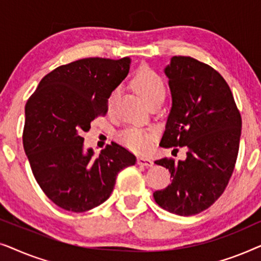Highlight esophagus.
Listing matches in <instances>:
<instances>
[{"label":"esophagus","mask_w":261,"mask_h":261,"mask_svg":"<svg viewBox=\"0 0 261 261\" xmlns=\"http://www.w3.org/2000/svg\"><path fill=\"white\" fill-rule=\"evenodd\" d=\"M137 163L139 165L141 166H146V167H149V166H153V160L151 158H145V156H139Z\"/></svg>","instance_id":"34e87169"}]
</instances>
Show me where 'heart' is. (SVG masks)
Returning a JSON list of instances; mask_svg holds the SVG:
<instances>
[{
	"label": "heart",
	"instance_id": "heart-1",
	"mask_svg": "<svg viewBox=\"0 0 261 261\" xmlns=\"http://www.w3.org/2000/svg\"><path fill=\"white\" fill-rule=\"evenodd\" d=\"M132 84L139 94H140L146 102L151 103L160 97H165L166 88L158 73L154 72L149 67H140L138 72L134 74ZM116 91H113L108 98V109L113 108L116 98ZM155 132L152 129H146L140 127L127 128L120 134V141L122 145L129 148L130 151L137 153H146L152 147L155 140Z\"/></svg>",
	"mask_w": 261,
	"mask_h": 261
}]
</instances>
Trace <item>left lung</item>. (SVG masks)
<instances>
[{
	"label": "left lung",
	"mask_w": 261,
	"mask_h": 261,
	"mask_svg": "<svg viewBox=\"0 0 261 261\" xmlns=\"http://www.w3.org/2000/svg\"><path fill=\"white\" fill-rule=\"evenodd\" d=\"M172 97L160 146H187V159L163 158L172 181L153 194L167 212L199 214L223 194L237 163L241 116L224 78L191 57L176 56L164 69Z\"/></svg>",
	"instance_id": "1"
}]
</instances>
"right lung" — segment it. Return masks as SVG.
Returning <instances> with one entry per match:
<instances>
[{
  "label": "right lung",
  "instance_id": "add662e5",
  "mask_svg": "<svg viewBox=\"0 0 261 261\" xmlns=\"http://www.w3.org/2000/svg\"><path fill=\"white\" fill-rule=\"evenodd\" d=\"M130 58H85L42 78L24 107L23 148L46 196L60 208L83 213L102 204L117 173L137 158L113 142L97 156L82 134L108 110V98L129 72Z\"/></svg>",
  "mask_w": 261,
  "mask_h": 261
}]
</instances>
